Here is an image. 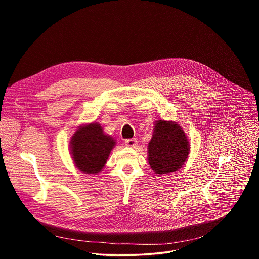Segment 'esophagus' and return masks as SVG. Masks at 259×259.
Instances as JSON below:
<instances>
[{
	"instance_id": "34e87169",
	"label": "esophagus",
	"mask_w": 259,
	"mask_h": 259,
	"mask_svg": "<svg viewBox=\"0 0 259 259\" xmlns=\"http://www.w3.org/2000/svg\"><path fill=\"white\" fill-rule=\"evenodd\" d=\"M136 143H137V141H136L135 138H130V139L125 140V144L127 146H130V147H134L136 145Z\"/></svg>"
}]
</instances>
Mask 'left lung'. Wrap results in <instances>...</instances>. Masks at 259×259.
<instances>
[{
	"label": "left lung",
	"instance_id": "1",
	"mask_svg": "<svg viewBox=\"0 0 259 259\" xmlns=\"http://www.w3.org/2000/svg\"><path fill=\"white\" fill-rule=\"evenodd\" d=\"M147 158L156 174H168L179 170L187 162L190 143L182 128L172 121L158 120L147 146Z\"/></svg>",
	"mask_w": 259,
	"mask_h": 259
}]
</instances>
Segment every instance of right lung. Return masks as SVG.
Wrapping results in <instances>:
<instances>
[{
	"label": "right lung",
	"instance_id": "right-lung-1",
	"mask_svg": "<svg viewBox=\"0 0 259 259\" xmlns=\"http://www.w3.org/2000/svg\"><path fill=\"white\" fill-rule=\"evenodd\" d=\"M116 145V140L103 132L97 123L79 127L70 139V154L75 166L85 174L99 173Z\"/></svg>",
	"mask_w": 259,
	"mask_h": 259
}]
</instances>
